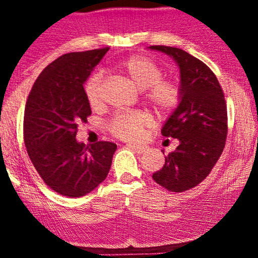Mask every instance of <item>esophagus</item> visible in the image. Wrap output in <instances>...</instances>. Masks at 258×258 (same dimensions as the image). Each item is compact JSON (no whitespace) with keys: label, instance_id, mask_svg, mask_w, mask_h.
<instances>
[{"label":"esophagus","instance_id":"1","mask_svg":"<svg viewBox=\"0 0 258 258\" xmlns=\"http://www.w3.org/2000/svg\"><path fill=\"white\" fill-rule=\"evenodd\" d=\"M128 147H130V148H132V150L136 151L137 153H145V152H147V151H148V147H147V146H145V145L130 144V145H128Z\"/></svg>","mask_w":258,"mask_h":258}]
</instances>
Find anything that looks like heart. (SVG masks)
<instances>
[{"label": "heart", "mask_w": 258, "mask_h": 258, "mask_svg": "<svg viewBox=\"0 0 258 258\" xmlns=\"http://www.w3.org/2000/svg\"><path fill=\"white\" fill-rule=\"evenodd\" d=\"M139 90H144L146 102L158 113H167L178 105L181 90L177 82L163 79V69L146 56H132L118 62L116 66ZM101 77L95 72L83 86L88 103L96 107L101 103ZM151 124V117L146 112H119L108 122V130L113 136L122 140L141 139L146 127Z\"/></svg>", "instance_id": "obj_1"}]
</instances>
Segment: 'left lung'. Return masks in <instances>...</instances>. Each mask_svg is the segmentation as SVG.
<instances>
[{"mask_svg":"<svg viewBox=\"0 0 258 258\" xmlns=\"http://www.w3.org/2000/svg\"><path fill=\"white\" fill-rule=\"evenodd\" d=\"M150 48L172 57L181 77L179 103L161 130L179 145L152 178L167 191L183 192L201 183L222 155L227 137L225 95L210 67L188 52L168 46Z\"/></svg>","mask_w":258,"mask_h":258,"instance_id":"obj_1","label":"left lung"}]
</instances>
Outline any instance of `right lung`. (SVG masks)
Here are the masks:
<instances>
[{"mask_svg":"<svg viewBox=\"0 0 258 258\" xmlns=\"http://www.w3.org/2000/svg\"><path fill=\"white\" fill-rule=\"evenodd\" d=\"M110 47L71 52L49 63L33 83L23 119L28 157L51 189L67 197L90 194L108 175L117 146L77 142L91 107L83 85Z\"/></svg>","mask_w":258,"mask_h":258,"instance_id":"1","label":"right lung"}]
</instances>
